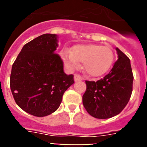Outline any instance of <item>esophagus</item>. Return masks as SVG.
Listing matches in <instances>:
<instances>
[{
    "label": "esophagus",
    "instance_id": "34e87169",
    "mask_svg": "<svg viewBox=\"0 0 147 147\" xmlns=\"http://www.w3.org/2000/svg\"><path fill=\"white\" fill-rule=\"evenodd\" d=\"M74 79H75V82H78V81L82 80L83 78L81 76L78 75V74H76V75H75V77H74Z\"/></svg>",
    "mask_w": 147,
    "mask_h": 147
}]
</instances>
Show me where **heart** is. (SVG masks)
Wrapping results in <instances>:
<instances>
[{
  "mask_svg": "<svg viewBox=\"0 0 147 147\" xmlns=\"http://www.w3.org/2000/svg\"><path fill=\"white\" fill-rule=\"evenodd\" d=\"M62 58L69 69L78 68L84 62V69L89 76L99 77L109 71L114 61V52L110 47L96 44L76 45L71 52L64 51Z\"/></svg>",
  "mask_w": 147,
  "mask_h": 147,
  "instance_id": "heart-1",
  "label": "heart"
}]
</instances>
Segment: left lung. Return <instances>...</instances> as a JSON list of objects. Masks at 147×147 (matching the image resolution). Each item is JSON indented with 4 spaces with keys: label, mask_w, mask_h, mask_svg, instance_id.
I'll return each instance as SVG.
<instances>
[{
    "label": "left lung",
    "mask_w": 147,
    "mask_h": 147,
    "mask_svg": "<svg viewBox=\"0 0 147 147\" xmlns=\"http://www.w3.org/2000/svg\"><path fill=\"white\" fill-rule=\"evenodd\" d=\"M116 50L118 59L109 73L97 82L85 81L83 105L95 118H111L120 114L132 94L134 76L130 61L118 48Z\"/></svg>",
    "instance_id": "1"
}]
</instances>
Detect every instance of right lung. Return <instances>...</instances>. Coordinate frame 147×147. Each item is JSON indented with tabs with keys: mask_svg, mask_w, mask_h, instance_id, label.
<instances>
[{
	"mask_svg": "<svg viewBox=\"0 0 147 147\" xmlns=\"http://www.w3.org/2000/svg\"><path fill=\"white\" fill-rule=\"evenodd\" d=\"M57 35L46 33L22 48L11 69L10 86L17 105L36 117L55 112L64 92L74 83L73 75L63 71V62L55 53Z\"/></svg>",
	"mask_w": 147,
	"mask_h": 147,
	"instance_id": "obj_1",
	"label": "right lung"
}]
</instances>
